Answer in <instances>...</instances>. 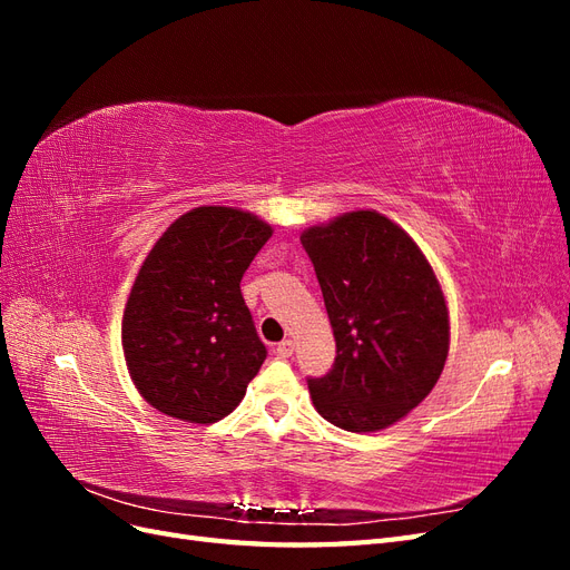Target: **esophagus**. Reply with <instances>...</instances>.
Returning <instances> with one entry per match:
<instances>
[{"instance_id":"1","label":"esophagus","mask_w":570,"mask_h":570,"mask_svg":"<svg viewBox=\"0 0 570 570\" xmlns=\"http://www.w3.org/2000/svg\"><path fill=\"white\" fill-rule=\"evenodd\" d=\"M292 352H295V340H283V342H278V347H275V354H278L281 358L292 356Z\"/></svg>"}]
</instances>
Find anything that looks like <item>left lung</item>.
<instances>
[{
  "mask_svg": "<svg viewBox=\"0 0 570 570\" xmlns=\"http://www.w3.org/2000/svg\"><path fill=\"white\" fill-rule=\"evenodd\" d=\"M333 325L337 356L308 377L325 421L381 430L419 406L450 352V316L416 243L375 212H352L302 235Z\"/></svg>",
  "mask_w": 570,
  "mask_h": 570,
  "instance_id": "1",
  "label": "left lung"
}]
</instances>
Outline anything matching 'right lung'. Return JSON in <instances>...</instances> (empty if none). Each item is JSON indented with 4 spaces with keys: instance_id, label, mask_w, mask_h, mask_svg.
Returning a JSON list of instances; mask_svg holds the SVG:
<instances>
[{
    "instance_id": "1",
    "label": "right lung",
    "mask_w": 570,
    "mask_h": 570,
    "mask_svg": "<svg viewBox=\"0 0 570 570\" xmlns=\"http://www.w3.org/2000/svg\"><path fill=\"white\" fill-rule=\"evenodd\" d=\"M271 226L230 206H199L159 237L124 314L135 387L166 416L216 423L243 402L266 358L239 281Z\"/></svg>"
}]
</instances>
